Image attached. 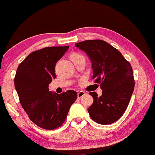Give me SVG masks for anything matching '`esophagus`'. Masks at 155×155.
Segmentation results:
<instances>
[{"instance_id": "1", "label": "esophagus", "mask_w": 155, "mask_h": 155, "mask_svg": "<svg viewBox=\"0 0 155 155\" xmlns=\"http://www.w3.org/2000/svg\"><path fill=\"white\" fill-rule=\"evenodd\" d=\"M85 94V93L83 91H78V94H77V97L78 98H81V97H82L83 96H84Z\"/></svg>"}]
</instances>
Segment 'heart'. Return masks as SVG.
<instances>
[{"label": "heart", "mask_w": 155, "mask_h": 155, "mask_svg": "<svg viewBox=\"0 0 155 155\" xmlns=\"http://www.w3.org/2000/svg\"><path fill=\"white\" fill-rule=\"evenodd\" d=\"M78 57H82L80 56V55H78V54H73V55H72V59H74V58H78Z\"/></svg>", "instance_id": "1"}]
</instances>
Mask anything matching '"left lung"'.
I'll use <instances>...</instances> for the list:
<instances>
[{
	"mask_svg": "<svg viewBox=\"0 0 155 155\" xmlns=\"http://www.w3.org/2000/svg\"><path fill=\"white\" fill-rule=\"evenodd\" d=\"M87 54L93 70L92 79L103 90L101 96L90 92L94 103L87 111L100 124H110L121 117L129 103L135 87L133 69L114 46L100 40H86L75 44Z\"/></svg>",
	"mask_w": 155,
	"mask_h": 155,
	"instance_id": "1",
	"label": "left lung"
}]
</instances>
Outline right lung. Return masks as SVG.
I'll return each instance as SVG.
<instances>
[{
	"label": "right lung",
	"mask_w": 155,
	"mask_h": 155,
	"mask_svg": "<svg viewBox=\"0 0 155 155\" xmlns=\"http://www.w3.org/2000/svg\"><path fill=\"white\" fill-rule=\"evenodd\" d=\"M69 48L67 46L46 47L34 51L18 65L14 85L22 108L38 127L55 129L63 124L77 93L68 90L61 94L49 91L55 78V65Z\"/></svg>",
	"instance_id": "obj_1"
}]
</instances>
